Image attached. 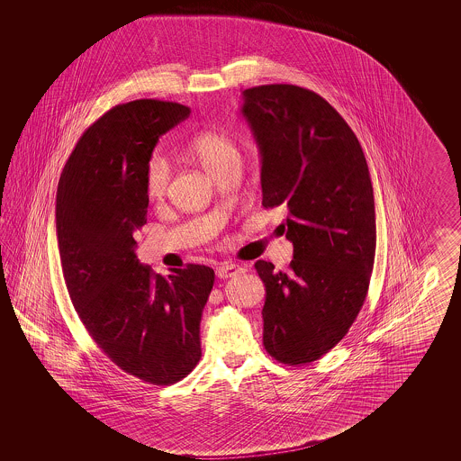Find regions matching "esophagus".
Returning a JSON list of instances; mask_svg holds the SVG:
<instances>
[{
    "label": "esophagus",
    "instance_id": "34e87169",
    "mask_svg": "<svg viewBox=\"0 0 461 461\" xmlns=\"http://www.w3.org/2000/svg\"><path fill=\"white\" fill-rule=\"evenodd\" d=\"M243 272V268L241 267L237 266V264H221V266L216 267V276L220 277V279H230V277H235V276H240Z\"/></svg>",
    "mask_w": 461,
    "mask_h": 461
}]
</instances>
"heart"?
Masks as SVG:
<instances>
[{"label": "heart", "mask_w": 461, "mask_h": 461, "mask_svg": "<svg viewBox=\"0 0 461 461\" xmlns=\"http://www.w3.org/2000/svg\"><path fill=\"white\" fill-rule=\"evenodd\" d=\"M187 154L197 160L212 177L241 164V149L237 140L223 131L206 130L197 133L185 147ZM170 184V164L162 155H152L143 170V187L150 201H162Z\"/></svg>", "instance_id": "b5f03b06"}]
</instances>
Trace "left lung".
<instances>
[{
  "label": "left lung",
  "instance_id": "left-lung-1",
  "mask_svg": "<svg viewBox=\"0 0 461 461\" xmlns=\"http://www.w3.org/2000/svg\"><path fill=\"white\" fill-rule=\"evenodd\" d=\"M262 154V206L287 211L293 241L285 272L255 264L266 285L264 347L277 362L320 360L348 333L374 270L377 228L362 145L335 108L306 87L267 84L243 91Z\"/></svg>",
  "mask_w": 461,
  "mask_h": 461
}]
</instances>
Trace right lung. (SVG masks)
<instances>
[{
  "instance_id": "add662e5",
  "label": "right lung",
  "mask_w": 461,
  "mask_h": 461,
  "mask_svg": "<svg viewBox=\"0 0 461 461\" xmlns=\"http://www.w3.org/2000/svg\"><path fill=\"white\" fill-rule=\"evenodd\" d=\"M189 113L158 99L114 106L84 131L57 187L60 266L77 316L114 365L154 385L179 382L199 362L214 282L210 267L189 264L162 277L135 255L149 208L145 164Z\"/></svg>"
}]
</instances>
